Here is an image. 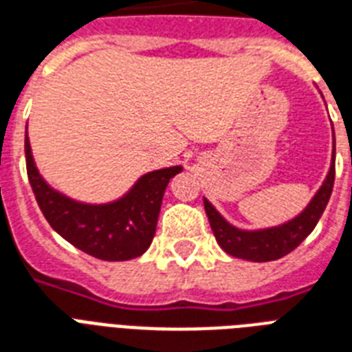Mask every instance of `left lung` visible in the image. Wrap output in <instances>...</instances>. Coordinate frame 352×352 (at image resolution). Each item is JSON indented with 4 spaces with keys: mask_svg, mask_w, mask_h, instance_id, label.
Segmentation results:
<instances>
[{
    "mask_svg": "<svg viewBox=\"0 0 352 352\" xmlns=\"http://www.w3.org/2000/svg\"><path fill=\"white\" fill-rule=\"evenodd\" d=\"M334 153H336V146L332 151L331 170H329V175H327L323 186L319 188L318 194L314 195L310 205L288 223L262 230L236 229L230 223H227L221 218V214L205 199V212L219 248L223 249L225 253H229L230 256L251 260V262H270V260L283 258L284 254L292 253L312 232L319 218H321V214L327 208V203L331 199L334 175H336Z\"/></svg>",
    "mask_w": 352,
    "mask_h": 352,
    "instance_id": "left-lung-1",
    "label": "left lung"
}]
</instances>
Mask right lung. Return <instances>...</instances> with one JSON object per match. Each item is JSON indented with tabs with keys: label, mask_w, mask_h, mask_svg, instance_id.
<instances>
[{
	"label": "right lung",
	"mask_w": 352,
	"mask_h": 352,
	"mask_svg": "<svg viewBox=\"0 0 352 352\" xmlns=\"http://www.w3.org/2000/svg\"><path fill=\"white\" fill-rule=\"evenodd\" d=\"M27 177L47 223L90 256L122 262L140 256L151 245L166 186L181 166L140 177L129 194L109 205H85L47 186L33 162L25 134Z\"/></svg>",
	"instance_id": "obj_1"
}]
</instances>
